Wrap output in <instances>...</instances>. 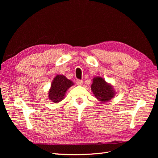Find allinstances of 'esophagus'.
I'll list each match as a JSON object with an SVG mask.
<instances>
[{"label":"esophagus","mask_w":158,"mask_h":158,"mask_svg":"<svg viewBox=\"0 0 158 158\" xmlns=\"http://www.w3.org/2000/svg\"><path fill=\"white\" fill-rule=\"evenodd\" d=\"M83 84V81L82 80H76V84L78 85H82Z\"/></svg>","instance_id":"34e87169"}]
</instances>
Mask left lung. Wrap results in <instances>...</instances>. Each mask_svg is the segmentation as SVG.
<instances>
[{
    "mask_svg": "<svg viewBox=\"0 0 158 158\" xmlns=\"http://www.w3.org/2000/svg\"><path fill=\"white\" fill-rule=\"evenodd\" d=\"M92 92L99 102H106L114 96V92L112 87L101 77L94 78L92 84Z\"/></svg>",
    "mask_w": 158,
    "mask_h": 158,
    "instance_id": "8db88e82",
    "label": "left lung"
}]
</instances>
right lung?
I'll return each instance as SVG.
<instances>
[{"label":"right lung","instance_id":"add662e5","mask_svg":"<svg viewBox=\"0 0 158 158\" xmlns=\"http://www.w3.org/2000/svg\"><path fill=\"white\" fill-rule=\"evenodd\" d=\"M73 85V82L68 80L64 76L57 75L52 81L51 88L49 92L50 100L55 103L62 101L66 90Z\"/></svg>","mask_w":158,"mask_h":158}]
</instances>
